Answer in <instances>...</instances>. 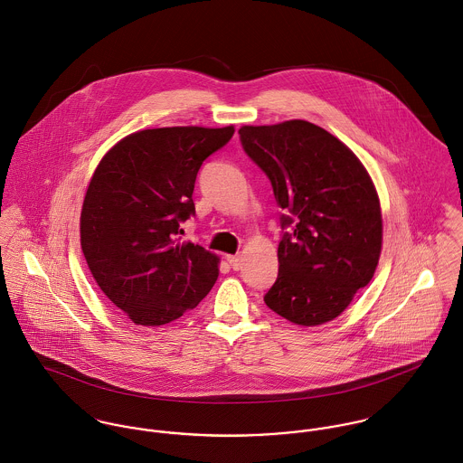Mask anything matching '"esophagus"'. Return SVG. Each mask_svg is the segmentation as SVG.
Instances as JSON below:
<instances>
[{"label": "esophagus", "mask_w": 463, "mask_h": 463, "mask_svg": "<svg viewBox=\"0 0 463 463\" xmlns=\"http://www.w3.org/2000/svg\"><path fill=\"white\" fill-rule=\"evenodd\" d=\"M226 260H228V264L232 265L233 270H239L242 267V259L239 255H230V257H226Z\"/></svg>", "instance_id": "obj_1"}]
</instances>
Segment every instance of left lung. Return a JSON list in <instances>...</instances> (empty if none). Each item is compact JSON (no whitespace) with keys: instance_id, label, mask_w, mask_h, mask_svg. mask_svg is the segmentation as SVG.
I'll return each mask as SVG.
<instances>
[{"instance_id":"1","label":"left lung","mask_w":463,"mask_h":463,"mask_svg":"<svg viewBox=\"0 0 463 463\" xmlns=\"http://www.w3.org/2000/svg\"><path fill=\"white\" fill-rule=\"evenodd\" d=\"M239 135L283 210L278 278L265 305L294 325L328 323L380 260L383 224L371 176L344 142L308 121L242 127Z\"/></svg>"}]
</instances>
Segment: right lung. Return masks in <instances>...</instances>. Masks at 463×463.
<instances>
[{
  "label": "right lung",
  "instance_id": "1",
  "mask_svg": "<svg viewBox=\"0 0 463 463\" xmlns=\"http://www.w3.org/2000/svg\"><path fill=\"white\" fill-rule=\"evenodd\" d=\"M233 132L142 130L99 162L83 199L81 251L99 288L135 325H167L196 308L213 287L219 259L180 242V224L196 213L199 167Z\"/></svg>",
  "mask_w": 463,
  "mask_h": 463
}]
</instances>
